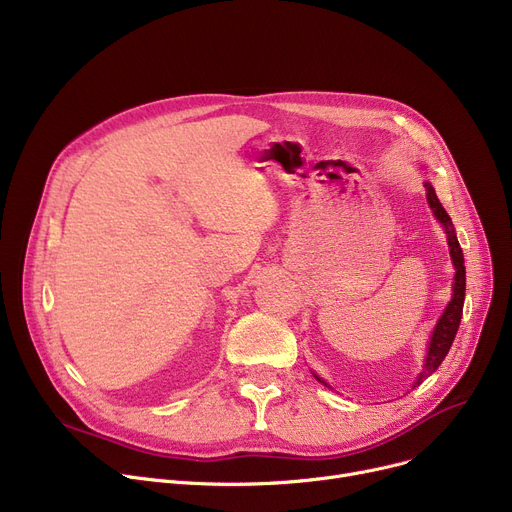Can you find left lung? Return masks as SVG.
<instances>
[{
  "instance_id": "obj_1",
  "label": "left lung",
  "mask_w": 512,
  "mask_h": 512,
  "mask_svg": "<svg viewBox=\"0 0 512 512\" xmlns=\"http://www.w3.org/2000/svg\"><path fill=\"white\" fill-rule=\"evenodd\" d=\"M424 186H426V192H428L426 196H428V204L432 208V213L436 215V219L442 223V227L446 231L450 258H453V264H455L457 273H455V285H453V299H450V302H448L446 310L442 312V316H440V320H438V324L434 328L432 339H430V347H428V355H426L424 370H422V374L417 376L413 386L422 384L442 364V359L446 357L450 345H453V341H455V335H457L459 324H461V316H463V304H465V258H463V250H461L459 239L455 235V227H453V223H450V217H448V213L444 210V206L440 204L432 184L426 182ZM316 380H320L324 386H328L322 378L316 376Z\"/></svg>"
}]
</instances>
